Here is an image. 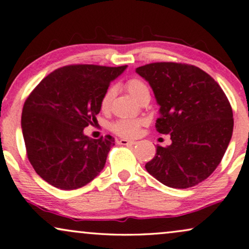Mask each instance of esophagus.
Returning a JSON list of instances; mask_svg holds the SVG:
<instances>
[{
    "label": "esophagus",
    "instance_id": "esophagus-1",
    "mask_svg": "<svg viewBox=\"0 0 249 249\" xmlns=\"http://www.w3.org/2000/svg\"><path fill=\"white\" fill-rule=\"evenodd\" d=\"M118 143L122 144V145H134L135 143H137V141L126 140V139H121V140L118 141Z\"/></svg>",
    "mask_w": 249,
    "mask_h": 249
}]
</instances>
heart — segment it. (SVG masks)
Returning a JSON list of instances; mask_svg holds the SVG:
<instances>
[{"instance_id":"heart-1","label":"heart","mask_w":249,"mask_h":249,"mask_svg":"<svg viewBox=\"0 0 249 249\" xmlns=\"http://www.w3.org/2000/svg\"><path fill=\"white\" fill-rule=\"evenodd\" d=\"M126 89L130 92V94L134 99L139 100L142 95L145 93H149V88L143 81L139 78H132L126 83ZM112 98V90H109L106 92L101 100V107L106 108L108 107V105L110 104V100ZM143 124L142 119H130V118H124V119H118L112 124V131L115 133H117L121 137L125 138H132L135 137L139 133L140 126Z\"/></svg>"}]
</instances>
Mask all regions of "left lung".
Listing matches in <instances>:
<instances>
[{
	"label": "left lung",
	"mask_w": 249,
	"mask_h": 249,
	"mask_svg": "<svg viewBox=\"0 0 249 249\" xmlns=\"http://www.w3.org/2000/svg\"><path fill=\"white\" fill-rule=\"evenodd\" d=\"M159 106L156 128L172 143L157 145L145 170L174 189L194 187L221 163L232 137L233 114L221 86L192 65L155 62L135 69Z\"/></svg>",
	"instance_id": "obj_1"
}]
</instances>
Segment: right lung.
Instances as JSON below:
<instances>
[{
	"mask_svg": "<svg viewBox=\"0 0 249 249\" xmlns=\"http://www.w3.org/2000/svg\"><path fill=\"white\" fill-rule=\"evenodd\" d=\"M127 66L75 65L43 78L26 100L21 130L36 173L53 187H84L104 170L115 139H92L84 128L97 121L110 83Z\"/></svg>",
	"mask_w": 249,
	"mask_h": 249,
	"instance_id": "1",
	"label": "right lung"
}]
</instances>
